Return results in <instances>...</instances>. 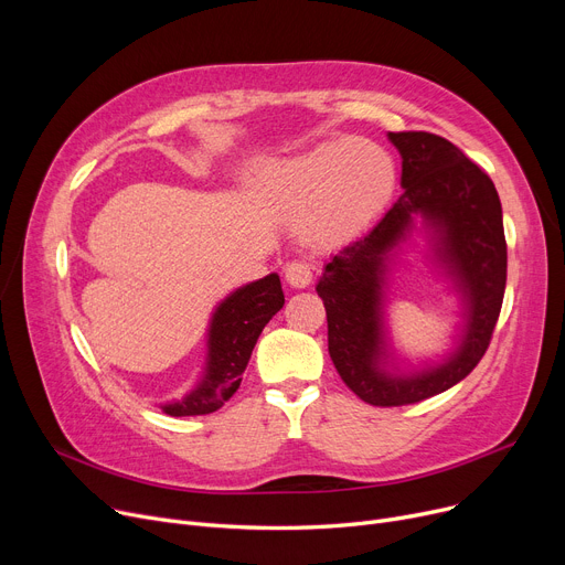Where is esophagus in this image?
Returning <instances> with one entry per match:
<instances>
[{
	"label": "esophagus",
	"mask_w": 565,
	"mask_h": 565,
	"mask_svg": "<svg viewBox=\"0 0 565 565\" xmlns=\"http://www.w3.org/2000/svg\"><path fill=\"white\" fill-rule=\"evenodd\" d=\"M313 279V268L305 260H292L286 266V281L292 288H307Z\"/></svg>",
	"instance_id": "34e87169"
}]
</instances>
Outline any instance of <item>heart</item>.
Wrapping results in <instances>:
<instances>
[{
  "label": "heart",
  "instance_id": "1",
  "mask_svg": "<svg viewBox=\"0 0 565 565\" xmlns=\"http://www.w3.org/2000/svg\"><path fill=\"white\" fill-rule=\"evenodd\" d=\"M395 191V163L370 140H335L297 157L266 179V195L288 217L307 222L318 243L359 234Z\"/></svg>",
  "mask_w": 565,
  "mask_h": 565
}]
</instances>
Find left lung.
<instances>
[{
	"mask_svg": "<svg viewBox=\"0 0 565 565\" xmlns=\"http://www.w3.org/2000/svg\"><path fill=\"white\" fill-rule=\"evenodd\" d=\"M402 154L404 193L363 238L338 252L316 286L327 311L329 356L341 380L372 406H404L452 388L486 354L507 286L502 204L491 181L457 145L429 131H391ZM423 214L439 257L467 297L460 350L438 369L395 379L381 370V288L387 252Z\"/></svg>",
	"mask_w": 565,
	"mask_h": 565,
	"instance_id": "1",
	"label": "left lung"
}]
</instances>
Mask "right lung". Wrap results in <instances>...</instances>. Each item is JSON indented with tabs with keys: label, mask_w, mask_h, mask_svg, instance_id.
Masks as SVG:
<instances>
[{
	"label": "right lung",
	"mask_w": 565,
	"mask_h": 565,
	"mask_svg": "<svg viewBox=\"0 0 565 565\" xmlns=\"http://www.w3.org/2000/svg\"><path fill=\"white\" fill-rule=\"evenodd\" d=\"M284 307L277 275H268L232 292L215 309L209 331V363L200 386L181 402L166 404L168 416H204L217 411L241 386L258 335Z\"/></svg>",
	"instance_id": "1"
}]
</instances>
